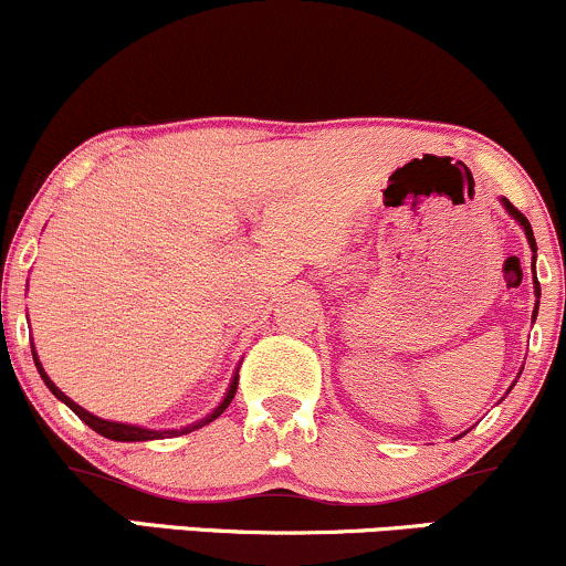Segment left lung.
I'll list each match as a JSON object with an SVG mask.
<instances>
[{
    "label": "left lung",
    "instance_id": "obj_1",
    "mask_svg": "<svg viewBox=\"0 0 566 566\" xmlns=\"http://www.w3.org/2000/svg\"><path fill=\"white\" fill-rule=\"evenodd\" d=\"M503 206H506V209H509V214H511V217H514V219H516V222H520V224H522V228H524V232H527V241H530V249H533V251H535V235H533V228H530L527 217H524L520 209H514V206H511V201H506V198H503ZM533 272H535V256H533ZM535 296H537V298H541V283H537V277H535ZM535 317H537V302H535Z\"/></svg>",
    "mask_w": 566,
    "mask_h": 566
}]
</instances>
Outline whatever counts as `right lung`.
<instances>
[{"label":"right lung","mask_w":566,"mask_h":566,"mask_svg":"<svg viewBox=\"0 0 566 566\" xmlns=\"http://www.w3.org/2000/svg\"><path fill=\"white\" fill-rule=\"evenodd\" d=\"M33 363H36V368H39V376L44 378L46 389H50L52 395L57 397V400H63L65 405H69V408L73 410V413H76L78 418H82V421L86 423V427H90V429H95L97 434L108 437V440H116V442H145V440H164V437H179V434H188V431H196V429H201V427H206V423H211V421H214V418H219V416L224 413V408H228V405L232 402V397H235V389H238V376H235V378H232V384H230L228 395H224V400L219 402V408L214 410V413H211V416H206L203 421H198V423H190V427H185V429H175V431H153V429H143V427H129V423L103 421V418H97V416L86 413V410L82 408V405H76V402L71 400V397H65L63 391H60V389L55 387V384L50 381V376L44 374L42 363L36 360V352H33Z\"/></svg>","instance_id":"add662e5"}]
</instances>
